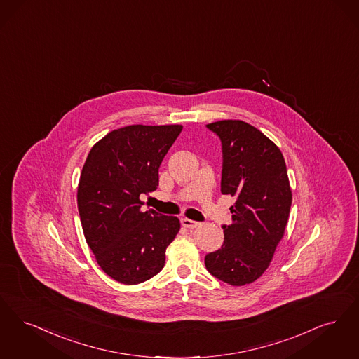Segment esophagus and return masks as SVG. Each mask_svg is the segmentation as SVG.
I'll list each match as a JSON object with an SVG mask.
<instances>
[{
	"instance_id": "1",
	"label": "esophagus",
	"mask_w": 359,
	"mask_h": 359,
	"mask_svg": "<svg viewBox=\"0 0 359 359\" xmlns=\"http://www.w3.org/2000/svg\"><path fill=\"white\" fill-rule=\"evenodd\" d=\"M181 224H182V226H185L187 229H194V228H197L200 225V222L190 219H181Z\"/></svg>"
}]
</instances>
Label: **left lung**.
<instances>
[{
  "label": "left lung",
  "instance_id": "left-lung-1",
  "mask_svg": "<svg viewBox=\"0 0 359 359\" xmlns=\"http://www.w3.org/2000/svg\"><path fill=\"white\" fill-rule=\"evenodd\" d=\"M222 143L221 193L236 198L224 244L205 256L206 269L231 285L257 280L284 236L292 193L280 149L243 121L206 125Z\"/></svg>",
  "mask_w": 359,
  "mask_h": 359
}]
</instances>
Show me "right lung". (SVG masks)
Here are the masks:
<instances>
[{
  "mask_svg": "<svg viewBox=\"0 0 359 359\" xmlns=\"http://www.w3.org/2000/svg\"><path fill=\"white\" fill-rule=\"evenodd\" d=\"M182 126H126L96 142L78 187L83 232L100 268L127 285L151 279L180 232V219L142 210V194L154 191L162 159Z\"/></svg>",
  "mask_w": 359,
  "mask_h": 359,
  "instance_id": "obj_1",
  "label": "right lung"
}]
</instances>
